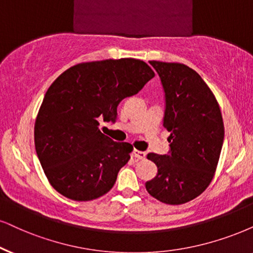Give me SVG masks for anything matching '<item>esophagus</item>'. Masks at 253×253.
Here are the masks:
<instances>
[{"label":"esophagus","mask_w":253,"mask_h":253,"mask_svg":"<svg viewBox=\"0 0 253 253\" xmlns=\"http://www.w3.org/2000/svg\"><path fill=\"white\" fill-rule=\"evenodd\" d=\"M133 155L135 156L136 159H139V160H145L146 159V153L145 152H141V150L134 149L133 150Z\"/></svg>","instance_id":"obj_1"}]
</instances>
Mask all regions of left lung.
<instances>
[{
	"label": "left lung",
	"mask_w": 253,
	"mask_h": 253,
	"mask_svg": "<svg viewBox=\"0 0 253 253\" xmlns=\"http://www.w3.org/2000/svg\"><path fill=\"white\" fill-rule=\"evenodd\" d=\"M149 64L164 87V126L170 132V149L166 155H147L158 174L146 182V189L160 202L177 206L196 198L211 182L224 125L215 95L196 71L180 63Z\"/></svg>",
	"instance_id": "left-lung-1"
}]
</instances>
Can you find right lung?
I'll return each mask as SVG.
<instances>
[{"label": "right lung", "mask_w": 253, "mask_h": 253, "mask_svg": "<svg viewBox=\"0 0 253 253\" xmlns=\"http://www.w3.org/2000/svg\"><path fill=\"white\" fill-rule=\"evenodd\" d=\"M155 76L134 58L81 63L47 88L35 123V147L50 184L73 201H91L112 189L133 146L100 132L117 118L123 99Z\"/></svg>", "instance_id": "obj_1"}]
</instances>
